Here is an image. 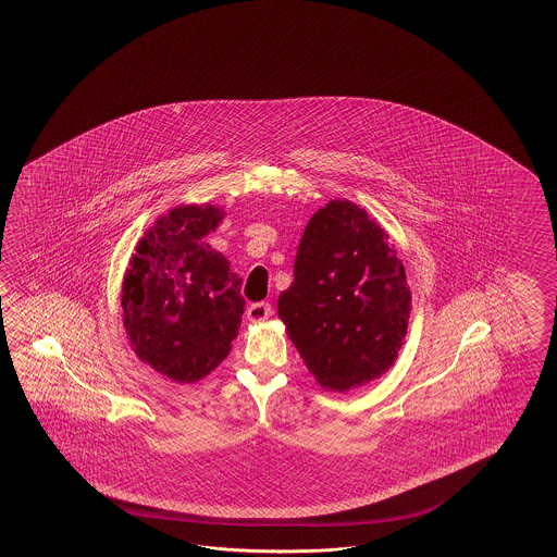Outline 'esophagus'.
Returning a JSON list of instances; mask_svg holds the SVG:
<instances>
[{
    "instance_id": "obj_1",
    "label": "esophagus",
    "mask_w": 557,
    "mask_h": 557,
    "mask_svg": "<svg viewBox=\"0 0 557 557\" xmlns=\"http://www.w3.org/2000/svg\"><path fill=\"white\" fill-rule=\"evenodd\" d=\"M271 304L270 302H257L251 304L249 308H247V319L251 322H263L268 321L271 317Z\"/></svg>"
}]
</instances>
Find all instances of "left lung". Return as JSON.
<instances>
[{"instance_id": "1", "label": "left lung", "mask_w": 557, "mask_h": 557, "mask_svg": "<svg viewBox=\"0 0 557 557\" xmlns=\"http://www.w3.org/2000/svg\"><path fill=\"white\" fill-rule=\"evenodd\" d=\"M388 238L349 200H331L304 228L277 314L324 389L345 394L370 384L405 345L412 296Z\"/></svg>"}]
</instances>
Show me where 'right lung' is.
Instances as JSON below:
<instances>
[{"label":"right lung","instance_id":"add662e5","mask_svg":"<svg viewBox=\"0 0 557 557\" xmlns=\"http://www.w3.org/2000/svg\"><path fill=\"white\" fill-rule=\"evenodd\" d=\"M216 206H175L136 245L122 282V321L136 357L177 384L216 370L238 335L240 277L203 236Z\"/></svg>","mask_w":557,"mask_h":557}]
</instances>
